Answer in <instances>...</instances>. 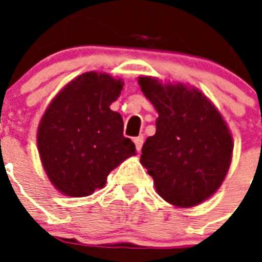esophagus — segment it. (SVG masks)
<instances>
[{
    "instance_id": "esophagus-1",
    "label": "esophagus",
    "mask_w": 262,
    "mask_h": 262,
    "mask_svg": "<svg viewBox=\"0 0 262 262\" xmlns=\"http://www.w3.org/2000/svg\"><path fill=\"white\" fill-rule=\"evenodd\" d=\"M133 141H135V144H136V149H137V151H141V148H143V143H144V137L143 136H139V137H135V139H133Z\"/></svg>"
}]
</instances>
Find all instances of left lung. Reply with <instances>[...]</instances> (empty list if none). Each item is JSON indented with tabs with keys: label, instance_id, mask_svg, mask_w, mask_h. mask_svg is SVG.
I'll use <instances>...</instances> for the list:
<instances>
[{
	"label": "left lung",
	"instance_id": "left-lung-1",
	"mask_svg": "<svg viewBox=\"0 0 262 262\" xmlns=\"http://www.w3.org/2000/svg\"><path fill=\"white\" fill-rule=\"evenodd\" d=\"M139 84L159 114L156 133L145 140L140 162L162 199L177 208L195 207L215 194L227 175L231 132L197 88L163 84L149 76L139 77Z\"/></svg>",
	"mask_w": 262,
	"mask_h": 262
}]
</instances>
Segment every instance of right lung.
Segmentation results:
<instances>
[{"label":"right lung","instance_id":"right-lung-1","mask_svg":"<svg viewBox=\"0 0 262 262\" xmlns=\"http://www.w3.org/2000/svg\"><path fill=\"white\" fill-rule=\"evenodd\" d=\"M123 81L85 72L68 83L47 106L36 143L51 185L69 197H85L106 185L107 175L136 155L123 136V119L110 108Z\"/></svg>","mask_w":262,"mask_h":262}]
</instances>
